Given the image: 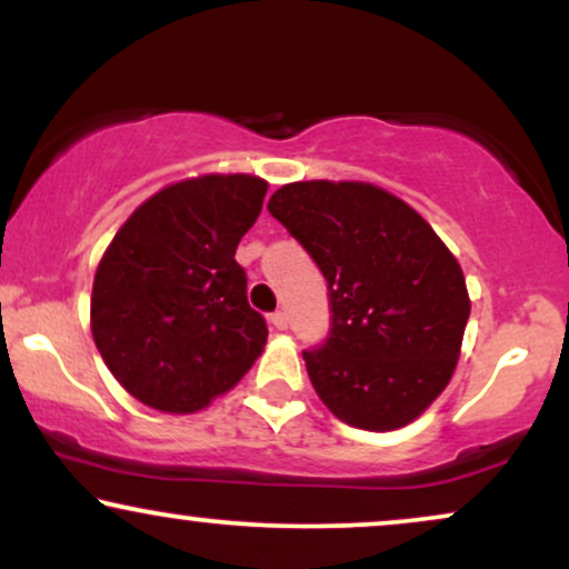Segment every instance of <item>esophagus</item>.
Masks as SVG:
<instances>
[{
	"mask_svg": "<svg viewBox=\"0 0 569 569\" xmlns=\"http://www.w3.org/2000/svg\"><path fill=\"white\" fill-rule=\"evenodd\" d=\"M270 323H272V326H276V329H278V331L289 329V316H286V312H283V310H276V312H272V316H270Z\"/></svg>",
	"mask_w": 569,
	"mask_h": 569,
	"instance_id": "1",
	"label": "esophagus"
}]
</instances>
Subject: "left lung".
<instances>
[{"label": "left lung", "mask_w": 569, "mask_h": 569, "mask_svg": "<svg viewBox=\"0 0 569 569\" xmlns=\"http://www.w3.org/2000/svg\"><path fill=\"white\" fill-rule=\"evenodd\" d=\"M329 283L331 329L305 350L342 422L409 426L452 380L471 316L466 278L415 208L363 181H297L267 202Z\"/></svg>", "instance_id": "obj_1"}]
</instances>
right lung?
<instances>
[{
  "instance_id": "obj_1",
  "label": "right lung",
  "mask_w": 569,
  "mask_h": 569,
  "mask_svg": "<svg viewBox=\"0 0 569 569\" xmlns=\"http://www.w3.org/2000/svg\"><path fill=\"white\" fill-rule=\"evenodd\" d=\"M264 194L267 181L246 173L179 181L141 202L103 253L90 329L114 380L147 407L198 411L262 356L267 323L234 248Z\"/></svg>"
}]
</instances>
